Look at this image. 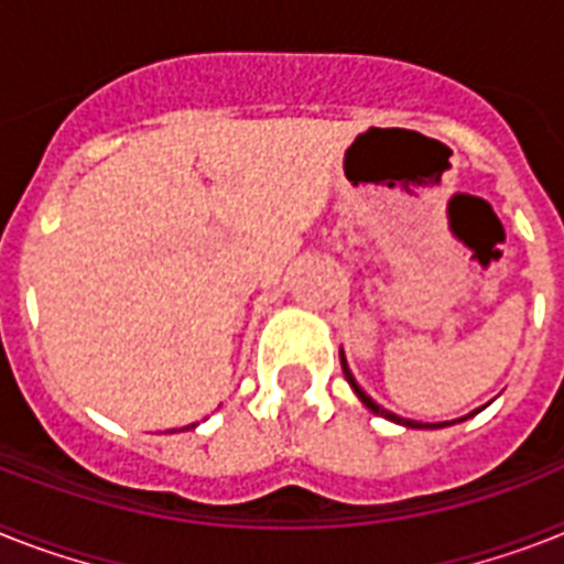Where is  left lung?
I'll list each match as a JSON object with an SVG mask.
<instances>
[{
	"instance_id": "8db88e82",
	"label": "left lung",
	"mask_w": 564,
	"mask_h": 564,
	"mask_svg": "<svg viewBox=\"0 0 564 564\" xmlns=\"http://www.w3.org/2000/svg\"><path fill=\"white\" fill-rule=\"evenodd\" d=\"M339 362H343V375H346L348 386H351V389H355L357 398L362 400V406L371 409V412H375V415L386 417V421H392V423H400V426H406V430H444V426H453V423H460V421H467V417L478 415V412H481V409H484V406H481V409H476V412H473V415H464V417H458V421H444V423H421V421H409V417H400V415H394V412H389V409H383V406H380V403H375V400H371L369 394L362 392L360 383H357L355 375H351V369H348L346 357H343V348H339Z\"/></svg>"
}]
</instances>
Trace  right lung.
<instances>
[{"instance_id":"1","label":"right lung","mask_w":564,"mask_h":564,"mask_svg":"<svg viewBox=\"0 0 564 564\" xmlns=\"http://www.w3.org/2000/svg\"><path fill=\"white\" fill-rule=\"evenodd\" d=\"M193 426H195V423H193ZM193 426H187V430H193Z\"/></svg>"}]
</instances>
